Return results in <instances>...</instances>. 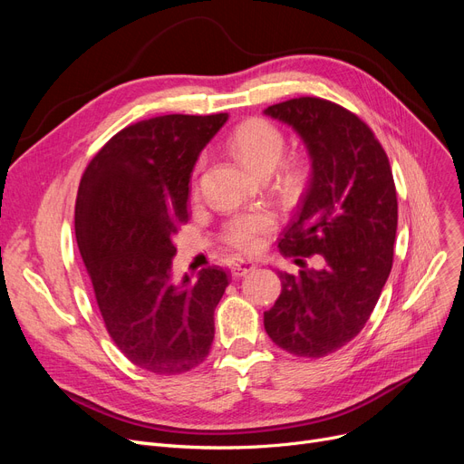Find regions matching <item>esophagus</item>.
I'll return each mask as SVG.
<instances>
[{"label":"esophagus","instance_id":"1","mask_svg":"<svg viewBox=\"0 0 464 464\" xmlns=\"http://www.w3.org/2000/svg\"><path fill=\"white\" fill-rule=\"evenodd\" d=\"M256 269V261L254 259H248V257H235L231 261V273L235 276H242L246 273H252Z\"/></svg>","mask_w":464,"mask_h":464}]
</instances>
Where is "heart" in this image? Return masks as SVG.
<instances>
[{"mask_svg":"<svg viewBox=\"0 0 464 464\" xmlns=\"http://www.w3.org/2000/svg\"><path fill=\"white\" fill-rule=\"evenodd\" d=\"M227 149L252 173L257 177H269L284 158L285 137L271 121L252 118L242 121L231 131ZM278 179L285 188H295L301 180V167L297 163L282 165ZM275 227L276 216L271 210L238 214L226 224L224 238L237 250L254 252L263 245L265 235H269Z\"/></svg>","mask_w":464,"mask_h":464,"instance_id":"obj_1","label":"heart"}]
</instances>
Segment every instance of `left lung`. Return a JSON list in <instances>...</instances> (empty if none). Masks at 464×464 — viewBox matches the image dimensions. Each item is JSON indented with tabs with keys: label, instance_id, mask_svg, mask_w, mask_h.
Wrapping results in <instances>:
<instances>
[{
	"label": "left lung",
	"instance_id": "obj_1",
	"mask_svg": "<svg viewBox=\"0 0 464 464\" xmlns=\"http://www.w3.org/2000/svg\"><path fill=\"white\" fill-rule=\"evenodd\" d=\"M265 114L294 128L312 161L308 189L278 248L320 254L325 266L297 276L278 271L282 294L263 324L282 350L318 359L355 338L380 299L393 266L397 189L382 144L348 109L297 97Z\"/></svg>",
	"mask_w": 464,
	"mask_h": 464
}]
</instances>
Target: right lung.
Masks as SVG:
<instances>
[{"label": "right lung", "mask_w": 464, "mask_h": 464, "mask_svg": "<svg viewBox=\"0 0 464 464\" xmlns=\"http://www.w3.org/2000/svg\"><path fill=\"white\" fill-rule=\"evenodd\" d=\"M227 114H165L118 131L93 156L75 205L77 245L118 350L156 374H182L210 352L229 284L208 266L173 282V237L188 222L195 161Z\"/></svg>", "instance_id": "1"}]
</instances>
